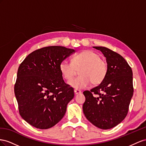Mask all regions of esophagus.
<instances>
[{
	"mask_svg": "<svg viewBox=\"0 0 146 146\" xmlns=\"http://www.w3.org/2000/svg\"><path fill=\"white\" fill-rule=\"evenodd\" d=\"M74 94H76V95H77V94H80L81 93V90H78V89H74Z\"/></svg>",
	"mask_w": 146,
	"mask_h": 146,
	"instance_id": "34e87169",
	"label": "esophagus"
}]
</instances>
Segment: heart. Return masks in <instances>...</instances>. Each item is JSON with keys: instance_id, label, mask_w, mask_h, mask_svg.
<instances>
[{"instance_id": "b5f03b06", "label": "heart", "mask_w": 146, "mask_h": 146, "mask_svg": "<svg viewBox=\"0 0 146 146\" xmlns=\"http://www.w3.org/2000/svg\"><path fill=\"white\" fill-rule=\"evenodd\" d=\"M79 71L80 76L71 80L68 84L76 89H83L88 87L91 82L98 85L106 78L108 64L102 59L100 55L92 50H85L72 58V62L62 60L60 64V70L62 76L69 81Z\"/></svg>"}]
</instances>
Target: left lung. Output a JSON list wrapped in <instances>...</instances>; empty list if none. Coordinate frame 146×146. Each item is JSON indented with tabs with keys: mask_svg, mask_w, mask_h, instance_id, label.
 Masks as SVG:
<instances>
[{
	"mask_svg": "<svg viewBox=\"0 0 146 146\" xmlns=\"http://www.w3.org/2000/svg\"><path fill=\"white\" fill-rule=\"evenodd\" d=\"M106 58L108 71L99 86L83 94L82 110L87 119L95 126L108 130L125 118L133 94L131 68L119 54L103 46H94Z\"/></svg>",
	"mask_w": 146,
	"mask_h": 146,
	"instance_id": "1",
	"label": "left lung"
}]
</instances>
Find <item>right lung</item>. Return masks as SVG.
<instances>
[{
  "label": "right lung",
  "mask_w": 146,
  "mask_h": 146,
  "mask_svg": "<svg viewBox=\"0 0 146 146\" xmlns=\"http://www.w3.org/2000/svg\"><path fill=\"white\" fill-rule=\"evenodd\" d=\"M74 51L60 46L44 47L20 64L15 94L19 114L32 126L48 129L63 118L74 90L65 82L60 64Z\"/></svg>",
  "instance_id": "obj_1"
}]
</instances>
